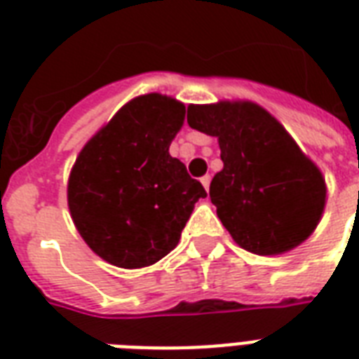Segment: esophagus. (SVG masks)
<instances>
[{
	"mask_svg": "<svg viewBox=\"0 0 359 359\" xmlns=\"http://www.w3.org/2000/svg\"><path fill=\"white\" fill-rule=\"evenodd\" d=\"M201 184L205 186V190L208 191V186H210V177H208V175H205V177H203V179H201Z\"/></svg>",
	"mask_w": 359,
	"mask_h": 359,
	"instance_id": "34e87169",
	"label": "esophagus"
}]
</instances>
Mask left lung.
I'll return each instance as SVG.
<instances>
[{
  "label": "left lung",
  "mask_w": 359,
  "mask_h": 359,
  "mask_svg": "<svg viewBox=\"0 0 359 359\" xmlns=\"http://www.w3.org/2000/svg\"><path fill=\"white\" fill-rule=\"evenodd\" d=\"M188 124L218 137L224 169L210 182V201L240 248L279 255L311 236L324 212L326 182L266 109L229 100L191 104Z\"/></svg>",
  "instance_id": "1"
}]
</instances>
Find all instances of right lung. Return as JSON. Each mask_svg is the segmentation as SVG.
<instances>
[{
    "instance_id": "add662e5",
    "label": "right lung",
    "mask_w": 359,
    "mask_h": 359,
    "mask_svg": "<svg viewBox=\"0 0 359 359\" xmlns=\"http://www.w3.org/2000/svg\"><path fill=\"white\" fill-rule=\"evenodd\" d=\"M184 104L158 93L130 100L76 158L69 208L98 257L119 268L151 266L179 244L207 191L169 154Z\"/></svg>"
}]
</instances>
